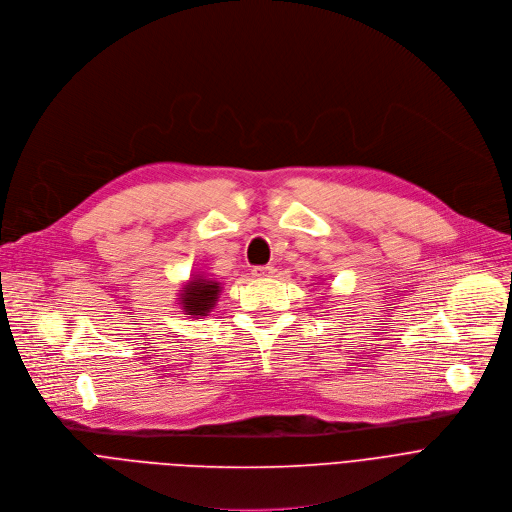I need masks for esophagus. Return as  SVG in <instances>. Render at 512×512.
<instances>
[{
	"mask_svg": "<svg viewBox=\"0 0 512 512\" xmlns=\"http://www.w3.org/2000/svg\"><path fill=\"white\" fill-rule=\"evenodd\" d=\"M274 272H276V268H274V266H256V268L252 270V276L262 280V278H270Z\"/></svg>",
	"mask_w": 512,
	"mask_h": 512,
	"instance_id": "1",
	"label": "esophagus"
}]
</instances>
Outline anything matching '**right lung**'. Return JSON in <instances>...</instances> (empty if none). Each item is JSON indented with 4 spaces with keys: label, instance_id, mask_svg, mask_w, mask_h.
Segmentation results:
<instances>
[{
    "label": "right lung",
    "instance_id": "add662e5",
    "mask_svg": "<svg viewBox=\"0 0 512 512\" xmlns=\"http://www.w3.org/2000/svg\"><path fill=\"white\" fill-rule=\"evenodd\" d=\"M220 292L222 282L197 270L185 282H181V288L177 290V304L183 315H189L191 319H201L212 313V309L218 304Z\"/></svg>",
    "mask_w": 512,
    "mask_h": 512
}]
</instances>
